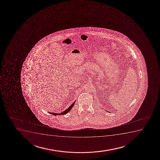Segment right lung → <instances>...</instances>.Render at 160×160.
<instances>
[{"label":"right lung","instance_id":"add662e5","mask_svg":"<svg viewBox=\"0 0 160 160\" xmlns=\"http://www.w3.org/2000/svg\"><path fill=\"white\" fill-rule=\"evenodd\" d=\"M75 101L74 102V103L72 104L71 105H70L69 107L68 108V109L65 110V111H63V112H62L58 113H53V112H49L50 113H51L52 115H54V116H57V115H65L66 113H68L69 111L72 109V108L73 107L74 105V103H75Z\"/></svg>","mask_w":160,"mask_h":160}]
</instances>
